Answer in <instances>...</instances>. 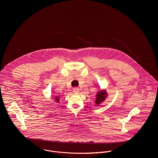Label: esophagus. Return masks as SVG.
Returning <instances> with one entry per match:
<instances>
[{
    "label": "esophagus",
    "instance_id": "34e87169",
    "mask_svg": "<svg viewBox=\"0 0 158 158\" xmlns=\"http://www.w3.org/2000/svg\"><path fill=\"white\" fill-rule=\"evenodd\" d=\"M73 91L75 94H78V92H79V89L78 88H74L73 89Z\"/></svg>",
    "mask_w": 158,
    "mask_h": 158
}]
</instances>
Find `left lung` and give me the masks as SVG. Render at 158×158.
<instances>
[{
  "instance_id": "left-lung-1",
  "label": "left lung",
  "mask_w": 158,
  "mask_h": 158,
  "mask_svg": "<svg viewBox=\"0 0 158 158\" xmlns=\"http://www.w3.org/2000/svg\"><path fill=\"white\" fill-rule=\"evenodd\" d=\"M105 92H98L97 95V100H96V102L97 104L98 105L99 103H100L101 102H102L104 99H105Z\"/></svg>"
}]
</instances>
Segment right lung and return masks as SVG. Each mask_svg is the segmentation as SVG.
<instances>
[{
	"mask_svg": "<svg viewBox=\"0 0 158 158\" xmlns=\"http://www.w3.org/2000/svg\"><path fill=\"white\" fill-rule=\"evenodd\" d=\"M55 99V100H56L57 101H58V100H59V99H58V97H56Z\"/></svg>",
	"mask_w": 158,
	"mask_h": 158,
	"instance_id": "right-lung-1",
	"label": "right lung"
}]
</instances>
